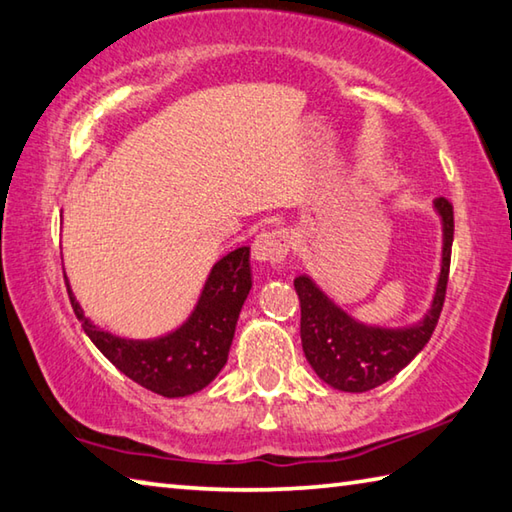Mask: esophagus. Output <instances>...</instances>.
Wrapping results in <instances>:
<instances>
[{"instance_id":"34e87169","label":"esophagus","mask_w":512,"mask_h":512,"mask_svg":"<svg viewBox=\"0 0 512 512\" xmlns=\"http://www.w3.org/2000/svg\"><path fill=\"white\" fill-rule=\"evenodd\" d=\"M290 251V238L283 229H272L258 233L254 245H251V254H254L256 261L270 263V265H281Z\"/></svg>"}]
</instances>
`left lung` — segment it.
Instances as JSON below:
<instances>
[{"instance_id": "8db88e82", "label": "left lung", "mask_w": 512, "mask_h": 512, "mask_svg": "<svg viewBox=\"0 0 512 512\" xmlns=\"http://www.w3.org/2000/svg\"><path fill=\"white\" fill-rule=\"evenodd\" d=\"M434 206L443 218V265L432 308L418 326L389 330L357 324L337 308L308 276L294 279L301 303V344L321 380L348 393L371 391L398 375L423 351L441 317L454 240V209L445 197Z\"/></svg>"}]
</instances>
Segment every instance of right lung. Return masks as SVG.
Returning a JSON list of instances; mask_svg holds the SVG:
<instances>
[{"label": "right lung", "instance_id": "obj_1", "mask_svg": "<svg viewBox=\"0 0 512 512\" xmlns=\"http://www.w3.org/2000/svg\"><path fill=\"white\" fill-rule=\"evenodd\" d=\"M249 290V247H238L213 265L202 297L182 328L166 337L137 342L96 328L67 285L71 308L98 351L130 380L164 398L191 396L222 371Z\"/></svg>", "mask_w": 512, "mask_h": 512}]
</instances>
